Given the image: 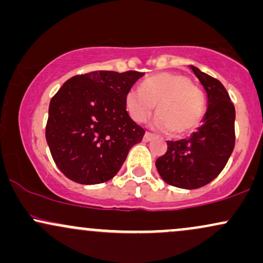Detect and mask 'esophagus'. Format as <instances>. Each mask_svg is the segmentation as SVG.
I'll return each mask as SVG.
<instances>
[{
	"instance_id": "34e87169",
	"label": "esophagus",
	"mask_w": 263,
	"mask_h": 263,
	"mask_svg": "<svg viewBox=\"0 0 263 263\" xmlns=\"http://www.w3.org/2000/svg\"><path fill=\"white\" fill-rule=\"evenodd\" d=\"M155 137H156V136L153 134H151V132H146V134H144V136H143V142L152 141Z\"/></svg>"
}]
</instances>
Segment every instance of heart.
I'll return each instance as SVG.
<instances>
[{
  "label": "heart",
  "mask_w": 263,
  "mask_h": 263,
  "mask_svg": "<svg viewBox=\"0 0 263 263\" xmlns=\"http://www.w3.org/2000/svg\"><path fill=\"white\" fill-rule=\"evenodd\" d=\"M157 105L153 126L161 131L184 135L197 128L205 111L204 95L186 75L164 71L151 75L126 92L125 106L131 119L144 122Z\"/></svg>",
  "instance_id": "obj_1"
}]
</instances>
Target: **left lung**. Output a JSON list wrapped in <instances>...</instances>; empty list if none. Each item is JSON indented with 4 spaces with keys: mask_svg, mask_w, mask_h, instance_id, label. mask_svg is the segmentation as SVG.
Masks as SVG:
<instances>
[{
    "mask_svg": "<svg viewBox=\"0 0 263 263\" xmlns=\"http://www.w3.org/2000/svg\"><path fill=\"white\" fill-rule=\"evenodd\" d=\"M190 69L203 85L208 108L200 127L189 138L168 141L165 155L156 161L159 176L170 185L198 189L219 176L235 147V107L228 91L215 78Z\"/></svg>",
    "mask_w": 263,
    "mask_h": 263,
    "instance_id": "1",
    "label": "left lung"
}]
</instances>
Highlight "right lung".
Here are the masks:
<instances>
[{"label":"right lung","instance_id":"add662e5","mask_svg":"<svg viewBox=\"0 0 263 263\" xmlns=\"http://www.w3.org/2000/svg\"><path fill=\"white\" fill-rule=\"evenodd\" d=\"M143 75L134 70L75 75L53 96L45 138L65 177L99 184L116 176L144 135L125 106L126 92Z\"/></svg>","mask_w":263,"mask_h":263}]
</instances>
